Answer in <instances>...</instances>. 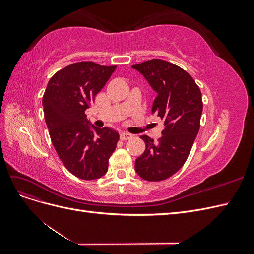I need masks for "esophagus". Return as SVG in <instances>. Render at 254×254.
Returning a JSON list of instances; mask_svg holds the SVG:
<instances>
[{"label":"esophagus","mask_w":254,"mask_h":254,"mask_svg":"<svg viewBox=\"0 0 254 254\" xmlns=\"http://www.w3.org/2000/svg\"><path fill=\"white\" fill-rule=\"evenodd\" d=\"M132 136H133V135H132L131 133H129V132H122V133H121V135H120L121 140H123V141H126V140L131 139Z\"/></svg>","instance_id":"obj_1"}]
</instances>
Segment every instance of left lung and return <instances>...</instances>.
Here are the masks:
<instances>
[{"instance_id": "1", "label": "left lung", "mask_w": 254, "mask_h": 254, "mask_svg": "<svg viewBox=\"0 0 254 254\" xmlns=\"http://www.w3.org/2000/svg\"><path fill=\"white\" fill-rule=\"evenodd\" d=\"M132 67L157 92L151 111L165 126L157 143L141 136L146 149L135 160V172L147 181L165 180L180 170L190 155L200 128L201 92L188 72L168 61L151 59Z\"/></svg>"}]
</instances>
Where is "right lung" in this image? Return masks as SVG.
Returning a JSON list of instances; mask_svg holds the SVG:
<instances>
[{"label":"right lung","mask_w":254,"mask_h":254,"mask_svg":"<svg viewBox=\"0 0 254 254\" xmlns=\"http://www.w3.org/2000/svg\"><path fill=\"white\" fill-rule=\"evenodd\" d=\"M117 65L81 61L50 79L43 94L44 119L54 148L66 170L82 180L101 178L117 147L119 133L90 124L84 113Z\"/></svg>","instance_id":"obj_1"}]
</instances>
